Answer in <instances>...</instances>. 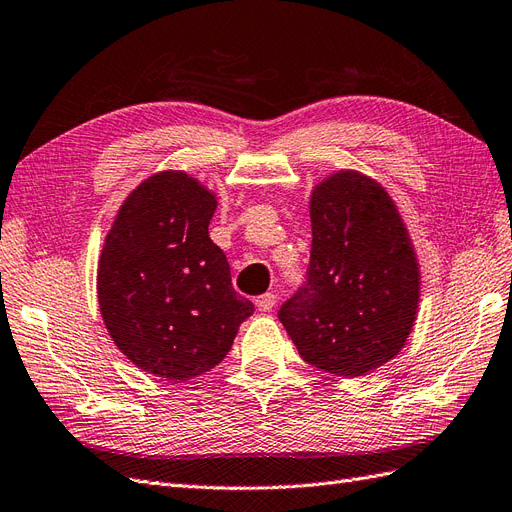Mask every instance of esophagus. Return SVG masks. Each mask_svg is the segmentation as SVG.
<instances>
[{"mask_svg":"<svg viewBox=\"0 0 512 512\" xmlns=\"http://www.w3.org/2000/svg\"><path fill=\"white\" fill-rule=\"evenodd\" d=\"M275 303H278V297H275L273 293H265V295H260V297L256 299V308H258L260 312H269V310H273Z\"/></svg>","mask_w":512,"mask_h":512,"instance_id":"34e87169","label":"esophagus"}]
</instances>
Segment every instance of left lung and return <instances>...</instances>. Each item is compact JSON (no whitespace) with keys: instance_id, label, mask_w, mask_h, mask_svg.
I'll return each mask as SVG.
<instances>
[{"instance_id":"left-lung-1","label":"left lung","mask_w":512,"mask_h":512,"mask_svg":"<svg viewBox=\"0 0 512 512\" xmlns=\"http://www.w3.org/2000/svg\"><path fill=\"white\" fill-rule=\"evenodd\" d=\"M308 284L278 316L299 355L338 377H362L407 344L420 303V262L379 181L336 170L310 193Z\"/></svg>"}]
</instances>
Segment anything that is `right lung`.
Here are the masks:
<instances>
[{
	"mask_svg": "<svg viewBox=\"0 0 512 512\" xmlns=\"http://www.w3.org/2000/svg\"><path fill=\"white\" fill-rule=\"evenodd\" d=\"M217 196L183 170L144 178L116 213L96 271L103 323L120 353L165 381L215 368L254 303L209 237Z\"/></svg>",
	"mask_w": 512,
	"mask_h": 512,
	"instance_id": "1",
	"label": "right lung"
}]
</instances>
